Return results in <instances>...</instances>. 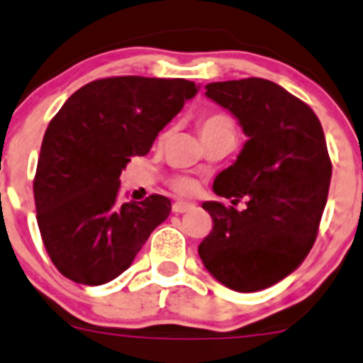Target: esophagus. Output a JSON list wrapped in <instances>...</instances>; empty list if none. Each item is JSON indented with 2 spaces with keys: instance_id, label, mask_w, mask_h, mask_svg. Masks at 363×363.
<instances>
[{
  "instance_id": "34e87169",
  "label": "esophagus",
  "mask_w": 363,
  "mask_h": 363,
  "mask_svg": "<svg viewBox=\"0 0 363 363\" xmlns=\"http://www.w3.org/2000/svg\"><path fill=\"white\" fill-rule=\"evenodd\" d=\"M195 209V203H189V202H184V200H177V202L172 206V211H174L175 214H182V213H188V211Z\"/></svg>"
}]
</instances>
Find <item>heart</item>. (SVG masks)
Here are the masks:
<instances>
[{
	"mask_svg": "<svg viewBox=\"0 0 363 363\" xmlns=\"http://www.w3.org/2000/svg\"><path fill=\"white\" fill-rule=\"evenodd\" d=\"M228 125H232V121L227 115L211 113L200 121V133L213 131V129L218 128H228ZM172 188L181 193V195H191L196 189V182L189 177H174L172 179Z\"/></svg>",
	"mask_w": 363,
	"mask_h": 363,
	"instance_id": "obj_1",
	"label": "heart"
}]
</instances>
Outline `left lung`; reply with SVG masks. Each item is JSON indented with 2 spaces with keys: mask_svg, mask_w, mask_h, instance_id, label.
<instances>
[{
  "mask_svg": "<svg viewBox=\"0 0 363 363\" xmlns=\"http://www.w3.org/2000/svg\"><path fill=\"white\" fill-rule=\"evenodd\" d=\"M206 96L230 111L248 136L234 164L214 179L203 202L213 230L199 255L211 275L239 293L266 289L291 275L318 238L328 199L332 161L312 108L262 77L220 81Z\"/></svg>",
  "mask_w": 363,
  "mask_h": 363,
  "instance_id": "1",
  "label": "left lung"
}]
</instances>
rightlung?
Listing matches in <instances>:
<instances>
[{"label":"right lung","instance_id":"1","mask_svg":"<svg viewBox=\"0 0 363 363\" xmlns=\"http://www.w3.org/2000/svg\"><path fill=\"white\" fill-rule=\"evenodd\" d=\"M196 92L188 79L104 77L81 86L52 117L33 196L42 241L63 277L83 286L111 282L167 220V196L118 203V177Z\"/></svg>","mask_w":363,"mask_h":363}]
</instances>
